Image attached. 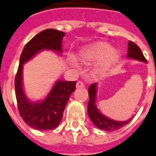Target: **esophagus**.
I'll use <instances>...</instances> for the list:
<instances>
[{
	"label": "esophagus",
	"instance_id": "obj_1",
	"mask_svg": "<svg viewBox=\"0 0 156 156\" xmlns=\"http://www.w3.org/2000/svg\"><path fill=\"white\" fill-rule=\"evenodd\" d=\"M83 87H84V82L80 81V80H79V81H77V83H76V88H83Z\"/></svg>",
	"mask_w": 156,
	"mask_h": 156
}]
</instances>
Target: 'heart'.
<instances>
[{
  "mask_svg": "<svg viewBox=\"0 0 156 156\" xmlns=\"http://www.w3.org/2000/svg\"><path fill=\"white\" fill-rule=\"evenodd\" d=\"M79 57L81 61L85 62H90L104 58L103 66H108L115 61L118 54L115 50H112L109 44L106 43H97L82 49Z\"/></svg>",
  "mask_w": 156,
  "mask_h": 156,
  "instance_id": "heart-1",
  "label": "heart"
}]
</instances>
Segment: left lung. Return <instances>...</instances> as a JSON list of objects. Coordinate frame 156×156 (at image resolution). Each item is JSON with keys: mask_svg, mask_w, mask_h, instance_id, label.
Wrapping results in <instances>:
<instances>
[{"mask_svg": "<svg viewBox=\"0 0 156 156\" xmlns=\"http://www.w3.org/2000/svg\"><path fill=\"white\" fill-rule=\"evenodd\" d=\"M128 58L137 59L141 62H147V60L142 54V50L134 42L129 41V49H128ZM96 92H97V84H92L89 87V101L88 102V114L92 120L95 124V126L98 129L105 131H115V130L121 129L124 125L129 123L132 119H129L126 121H115L113 119L107 118L102 114L95 106L96 100Z\"/></svg>", "mask_w": 156, "mask_h": 156, "instance_id": "1", "label": "left lung"}]
</instances>
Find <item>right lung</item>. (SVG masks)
<instances>
[{"label":"right lung","instance_id":"right-lung-1","mask_svg":"<svg viewBox=\"0 0 156 156\" xmlns=\"http://www.w3.org/2000/svg\"><path fill=\"white\" fill-rule=\"evenodd\" d=\"M64 36V32L55 29L44 30L27 43L20 56L14 81L18 109L24 122L35 129L51 130L58 125L70 96L76 89V81H57L45 99L33 103L27 99L23 89V64L42 49L61 53Z\"/></svg>","mask_w":156,"mask_h":156}]
</instances>
